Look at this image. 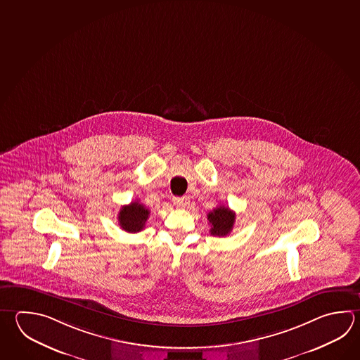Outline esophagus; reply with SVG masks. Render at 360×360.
I'll list each match as a JSON object with an SVG mask.
<instances>
[{
  "label": "esophagus",
  "instance_id": "1",
  "mask_svg": "<svg viewBox=\"0 0 360 360\" xmlns=\"http://www.w3.org/2000/svg\"><path fill=\"white\" fill-rule=\"evenodd\" d=\"M173 204L176 205V207H179V209H184L188 202H187V198H184V197H174Z\"/></svg>",
  "mask_w": 360,
  "mask_h": 360
}]
</instances>
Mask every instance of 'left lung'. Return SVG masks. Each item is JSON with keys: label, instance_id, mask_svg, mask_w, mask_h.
<instances>
[{"label": "left lung", "instance_id": "8db88e82", "mask_svg": "<svg viewBox=\"0 0 360 360\" xmlns=\"http://www.w3.org/2000/svg\"><path fill=\"white\" fill-rule=\"evenodd\" d=\"M207 220L211 224L210 233L212 236L225 237L231 233L236 223V212L220 205L207 214Z\"/></svg>", "mask_w": 360, "mask_h": 360}]
</instances>
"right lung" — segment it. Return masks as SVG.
I'll return each mask as SVG.
<instances>
[{"label": "right lung", "mask_w": 360, "mask_h": 360, "mask_svg": "<svg viewBox=\"0 0 360 360\" xmlns=\"http://www.w3.org/2000/svg\"><path fill=\"white\" fill-rule=\"evenodd\" d=\"M150 211L140 201L124 205L118 214V224L123 231L137 233L143 231L145 223L149 219Z\"/></svg>", "instance_id": "right-lung-1"}]
</instances>
